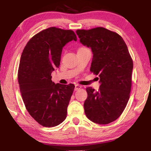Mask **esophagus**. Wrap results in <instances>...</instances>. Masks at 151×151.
<instances>
[{
  "instance_id": "esophagus-1",
  "label": "esophagus",
  "mask_w": 151,
  "mask_h": 151,
  "mask_svg": "<svg viewBox=\"0 0 151 151\" xmlns=\"http://www.w3.org/2000/svg\"><path fill=\"white\" fill-rule=\"evenodd\" d=\"M81 86L80 85H78V84H75V91H78L80 89H81Z\"/></svg>"
}]
</instances>
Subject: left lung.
I'll use <instances>...</instances> for the list:
<instances>
[{"mask_svg":"<svg viewBox=\"0 0 151 151\" xmlns=\"http://www.w3.org/2000/svg\"><path fill=\"white\" fill-rule=\"evenodd\" d=\"M76 34L82 44L91 47L90 71L99 76L101 84L98 91L86 88V115L93 123L107 124L120 117L129 100L132 59L124 41L115 32L96 27L77 30Z\"/></svg>","mask_w":151,"mask_h":151,"instance_id":"8db88e82","label":"left lung"}]
</instances>
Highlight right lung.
Returning <instances> with one entry per match:
<instances>
[{"instance_id":"right-lung-1","label":"right lung","mask_w":151,"mask_h":151,"mask_svg":"<svg viewBox=\"0 0 151 151\" xmlns=\"http://www.w3.org/2000/svg\"><path fill=\"white\" fill-rule=\"evenodd\" d=\"M76 41L71 30L50 27L31 38L21 54L18 82L25 107L40 124L54 127L65 119L75 85L55 84L51 73L60 64L63 47Z\"/></svg>"}]
</instances>
